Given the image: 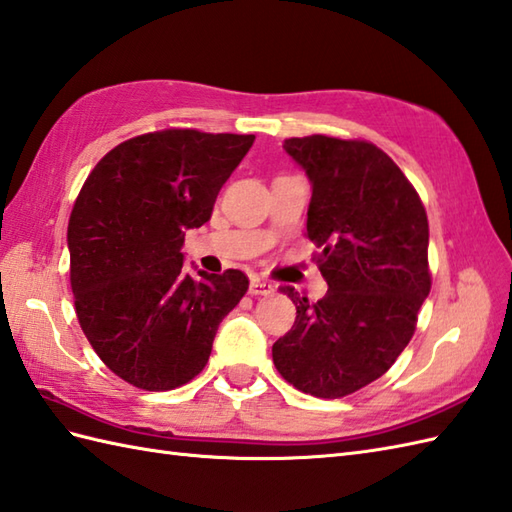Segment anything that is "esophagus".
Here are the masks:
<instances>
[{
	"instance_id": "esophagus-1",
	"label": "esophagus",
	"mask_w": 512,
	"mask_h": 512,
	"mask_svg": "<svg viewBox=\"0 0 512 512\" xmlns=\"http://www.w3.org/2000/svg\"><path fill=\"white\" fill-rule=\"evenodd\" d=\"M272 292H275V285L268 281H261V279L253 277L251 283H248V294H253V296H270Z\"/></svg>"
}]
</instances>
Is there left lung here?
I'll return each instance as SVG.
<instances>
[{
  "instance_id": "1",
  "label": "left lung",
  "mask_w": 512,
  "mask_h": 512,
  "mask_svg": "<svg viewBox=\"0 0 512 512\" xmlns=\"http://www.w3.org/2000/svg\"><path fill=\"white\" fill-rule=\"evenodd\" d=\"M283 150L310 178L307 235L323 251L316 264L329 285L296 305L292 329L272 344L285 382L307 395L338 399L382 377L408 347L430 294V229L421 200L386 152L366 141L292 137Z\"/></svg>"
}]
</instances>
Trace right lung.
<instances>
[{"instance_id": "add662e5", "label": "right lung", "mask_w": 512, "mask_h": 512, "mask_svg": "<svg viewBox=\"0 0 512 512\" xmlns=\"http://www.w3.org/2000/svg\"><path fill=\"white\" fill-rule=\"evenodd\" d=\"M253 141L189 128L139 135L82 185L67 227L71 292L93 351L124 382L172 390L194 379L246 294L240 270L187 275L181 248Z\"/></svg>"}]
</instances>
